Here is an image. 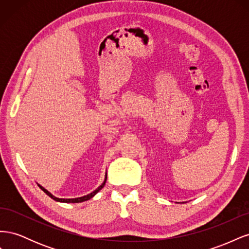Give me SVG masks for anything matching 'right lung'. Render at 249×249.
Returning <instances> with one entry per match:
<instances>
[{"label": "right lung", "mask_w": 249, "mask_h": 249, "mask_svg": "<svg viewBox=\"0 0 249 249\" xmlns=\"http://www.w3.org/2000/svg\"><path fill=\"white\" fill-rule=\"evenodd\" d=\"M106 180H107V176H106V178H105V180H104V183L97 188L96 190H94L93 192H91L90 194H87V195H85V196H82V197H78V198H58V197H56V196H54V195H53L52 193H50L47 189H44V188L42 187V186H40V185H38L39 186V188L40 189L46 193L47 195H49V196L51 197V198H53L54 200H56V201H60V202H72V203H74V202H82V201H85V200H88V199H90L91 197H93L94 195L99 192L102 188L105 186V184H106Z\"/></svg>", "instance_id": "1"}]
</instances>
